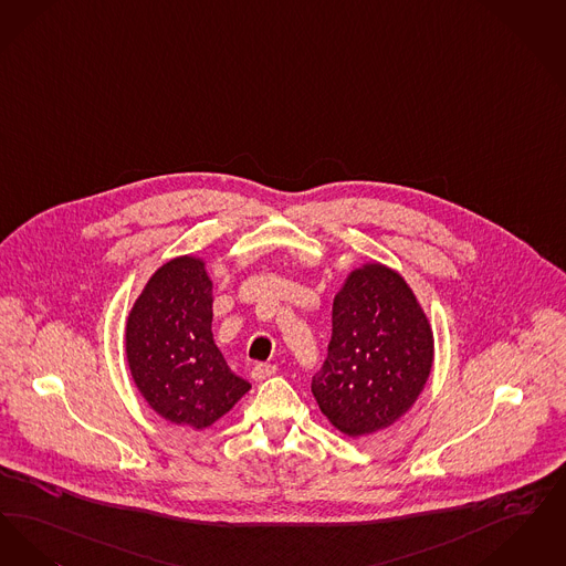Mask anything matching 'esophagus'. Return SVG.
I'll use <instances>...</instances> for the list:
<instances>
[{
    "instance_id": "obj_1",
    "label": "esophagus",
    "mask_w": 566,
    "mask_h": 566,
    "mask_svg": "<svg viewBox=\"0 0 566 566\" xmlns=\"http://www.w3.org/2000/svg\"><path fill=\"white\" fill-rule=\"evenodd\" d=\"M276 374V366H271V364H255L253 369H251V378L253 380H266V378H271Z\"/></svg>"
}]
</instances>
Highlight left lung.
I'll list each match as a JSON object with an SVG mask.
<instances>
[{"mask_svg": "<svg viewBox=\"0 0 566 566\" xmlns=\"http://www.w3.org/2000/svg\"><path fill=\"white\" fill-rule=\"evenodd\" d=\"M431 368L433 332L403 276L378 262L348 272L311 385L327 420L350 438L387 429L415 406Z\"/></svg>", "mask_w": 566, "mask_h": 566, "instance_id": "8db88e82", "label": "left lung"}]
</instances>
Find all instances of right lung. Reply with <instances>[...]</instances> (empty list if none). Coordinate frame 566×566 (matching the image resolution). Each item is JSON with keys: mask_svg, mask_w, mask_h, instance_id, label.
<instances>
[{"mask_svg": "<svg viewBox=\"0 0 566 566\" xmlns=\"http://www.w3.org/2000/svg\"><path fill=\"white\" fill-rule=\"evenodd\" d=\"M213 283L205 260L179 255L149 276L126 319V361L158 417L211 427L251 389L228 368L211 332Z\"/></svg>", "mask_w": 566, "mask_h": 566, "instance_id": "add662e5", "label": "right lung"}]
</instances>
